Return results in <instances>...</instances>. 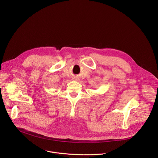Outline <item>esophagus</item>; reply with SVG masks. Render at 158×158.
Segmentation results:
<instances>
[{"mask_svg":"<svg viewBox=\"0 0 158 158\" xmlns=\"http://www.w3.org/2000/svg\"><path fill=\"white\" fill-rule=\"evenodd\" d=\"M76 80H77V79H77V78H76Z\"/></svg>","mask_w":158,"mask_h":158,"instance_id":"obj_1","label":"esophagus"}]
</instances>
